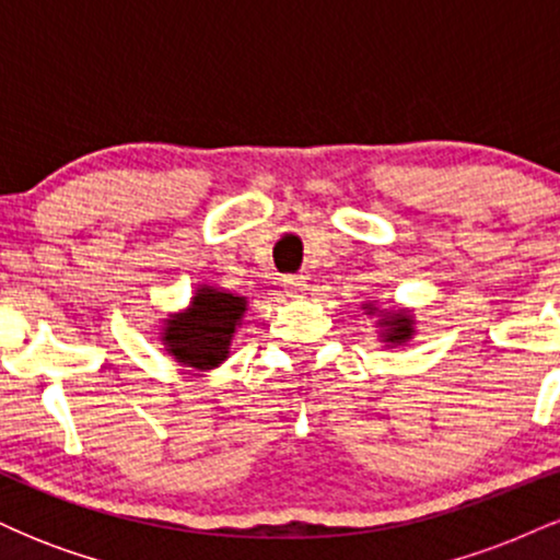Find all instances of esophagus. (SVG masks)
I'll list each match as a JSON object with an SVG mask.
<instances>
[{
    "mask_svg": "<svg viewBox=\"0 0 560 560\" xmlns=\"http://www.w3.org/2000/svg\"><path fill=\"white\" fill-rule=\"evenodd\" d=\"M284 292L287 298H302L307 292L305 276H284Z\"/></svg>",
    "mask_w": 560,
    "mask_h": 560,
    "instance_id": "1",
    "label": "esophagus"
}]
</instances>
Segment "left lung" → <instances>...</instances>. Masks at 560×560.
Masks as SVG:
<instances>
[{"instance_id":"1","label":"left lung","mask_w":560,"mask_h":560,"mask_svg":"<svg viewBox=\"0 0 560 560\" xmlns=\"http://www.w3.org/2000/svg\"><path fill=\"white\" fill-rule=\"evenodd\" d=\"M365 311H369V316H374L376 313V307L371 305H365ZM378 334H382V339L387 345H402V342H408L410 337H413V316H410L408 311H397V313H389V316H384L382 320H378Z\"/></svg>"}]
</instances>
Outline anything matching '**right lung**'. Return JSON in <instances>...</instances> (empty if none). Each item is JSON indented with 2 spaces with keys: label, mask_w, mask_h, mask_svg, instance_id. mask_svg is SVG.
<instances>
[{
  "label": "right lung",
  "mask_w": 560,
  "mask_h": 560,
  "mask_svg": "<svg viewBox=\"0 0 560 560\" xmlns=\"http://www.w3.org/2000/svg\"><path fill=\"white\" fill-rule=\"evenodd\" d=\"M244 311H247V298L202 284L184 313L165 318V350L186 369H215L229 358L231 337Z\"/></svg>",
  "instance_id": "obj_1"
}]
</instances>
